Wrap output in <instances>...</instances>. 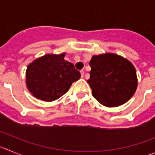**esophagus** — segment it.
<instances>
[{
    "label": "esophagus",
    "instance_id": "obj_1",
    "mask_svg": "<svg viewBox=\"0 0 155 155\" xmlns=\"http://www.w3.org/2000/svg\"><path fill=\"white\" fill-rule=\"evenodd\" d=\"M80 73H81V76H82V77H83V76H84V71L81 70Z\"/></svg>",
    "mask_w": 155,
    "mask_h": 155
}]
</instances>
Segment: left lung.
Returning a JSON list of instances; mask_svg holds the SVG:
<instances>
[{"label": "left lung", "instance_id": "obj_1", "mask_svg": "<svg viewBox=\"0 0 155 155\" xmlns=\"http://www.w3.org/2000/svg\"><path fill=\"white\" fill-rule=\"evenodd\" d=\"M87 83L94 98L102 105L118 107L131 98L137 86V73L131 62L116 54L93 55Z\"/></svg>", "mask_w": 155, "mask_h": 155}]
</instances>
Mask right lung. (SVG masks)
<instances>
[{"mask_svg": "<svg viewBox=\"0 0 155 155\" xmlns=\"http://www.w3.org/2000/svg\"><path fill=\"white\" fill-rule=\"evenodd\" d=\"M65 53L45 55L28 65L26 84L35 97L53 101L63 96L81 74L74 65L64 59Z\"/></svg>", "mask_w": 155, "mask_h": 155, "instance_id": "1", "label": "right lung"}]
</instances>
